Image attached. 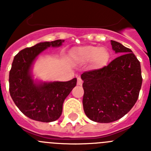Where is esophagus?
<instances>
[{"instance_id": "1", "label": "esophagus", "mask_w": 151, "mask_h": 151, "mask_svg": "<svg viewBox=\"0 0 151 151\" xmlns=\"http://www.w3.org/2000/svg\"><path fill=\"white\" fill-rule=\"evenodd\" d=\"M82 83H83V81H82V79L81 78H79V77H78V78H77V85H82Z\"/></svg>"}]
</instances>
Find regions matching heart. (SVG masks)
<instances>
[{"instance_id": "heart-1", "label": "heart", "mask_w": 151, "mask_h": 151, "mask_svg": "<svg viewBox=\"0 0 151 151\" xmlns=\"http://www.w3.org/2000/svg\"><path fill=\"white\" fill-rule=\"evenodd\" d=\"M72 54L78 62L85 63L91 61L92 66L97 69L106 66L110 57L106 48L91 45L76 47L72 51Z\"/></svg>"}]
</instances>
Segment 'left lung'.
Here are the masks:
<instances>
[{"label": "left lung", "instance_id": "left-lung-1", "mask_svg": "<svg viewBox=\"0 0 151 151\" xmlns=\"http://www.w3.org/2000/svg\"><path fill=\"white\" fill-rule=\"evenodd\" d=\"M110 42L119 56L107 66L81 76L85 115L101 123L116 121L129 113L138 100L142 84L141 64L132 50L117 41Z\"/></svg>", "mask_w": 151, "mask_h": 151}]
</instances>
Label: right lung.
Masks as SVG:
<instances>
[{
    "label": "right lung",
    "mask_w": 151,
    "mask_h": 151,
    "mask_svg": "<svg viewBox=\"0 0 151 151\" xmlns=\"http://www.w3.org/2000/svg\"><path fill=\"white\" fill-rule=\"evenodd\" d=\"M63 41L41 42L20 50L14 57L9 75L10 94L19 110L32 119L43 122L58 119L64 100L76 85V78L68 82L36 84L30 75L37 56L49 47L60 46Z\"/></svg>",
    "instance_id": "right-lung-1"
}]
</instances>
